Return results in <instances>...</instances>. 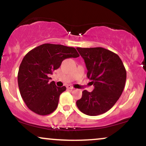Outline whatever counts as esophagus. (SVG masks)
Listing matches in <instances>:
<instances>
[{
	"mask_svg": "<svg viewBox=\"0 0 146 146\" xmlns=\"http://www.w3.org/2000/svg\"><path fill=\"white\" fill-rule=\"evenodd\" d=\"M67 88L69 89V90H74V89L73 87H72L71 85H68V86H67Z\"/></svg>",
	"mask_w": 146,
	"mask_h": 146,
	"instance_id": "34e87169",
	"label": "esophagus"
}]
</instances>
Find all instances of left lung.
Listing matches in <instances>:
<instances>
[{
    "label": "left lung",
    "mask_w": 146,
    "mask_h": 146,
    "mask_svg": "<svg viewBox=\"0 0 146 146\" xmlns=\"http://www.w3.org/2000/svg\"><path fill=\"white\" fill-rule=\"evenodd\" d=\"M85 61L87 76L94 90H84L76 101L78 109L90 116L103 114L113 107L124 90L126 71L119 56L104 48H76Z\"/></svg>",
    "instance_id": "1"
}]
</instances>
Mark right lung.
<instances>
[{
	"instance_id": "add662e5",
	"label": "right lung",
	"mask_w": 146,
	"mask_h": 146,
	"mask_svg": "<svg viewBox=\"0 0 146 146\" xmlns=\"http://www.w3.org/2000/svg\"><path fill=\"white\" fill-rule=\"evenodd\" d=\"M79 56L74 48L44 44L27 53L20 63L18 83L24 102L35 113L46 115L56 109L61 93L66 87L50 82V75L67 58Z\"/></svg>"
}]
</instances>
